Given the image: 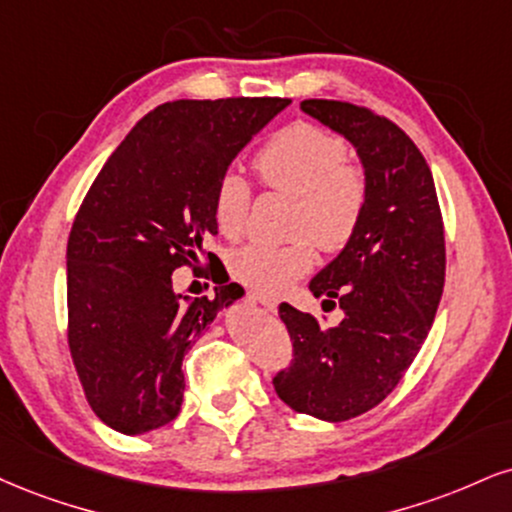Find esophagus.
Listing matches in <instances>:
<instances>
[{"label":"esophagus","mask_w":512,"mask_h":512,"mask_svg":"<svg viewBox=\"0 0 512 512\" xmlns=\"http://www.w3.org/2000/svg\"><path fill=\"white\" fill-rule=\"evenodd\" d=\"M250 298H255L257 303L267 307V310L276 312V305H279V300H276V295H269V293H262V291H250Z\"/></svg>","instance_id":"obj_1"}]
</instances>
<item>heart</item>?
Wrapping results in <instances>:
<instances>
[{
    "instance_id": "obj_1",
    "label": "heart",
    "mask_w": 512,
    "mask_h": 512,
    "mask_svg": "<svg viewBox=\"0 0 512 512\" xmlns=\"http://www.w3.org/2000/svg\"><path fill=\"white\" fill-rule=\"evenodd\" d=\"M262 186L293 197L291 243L243 245L231 255V274L260 291H281L315 264L316 240L324 252L346 248L367 205V176L348 159L336 133L315 123H291L276 131L252 159ZM252 190L243 176L224 174L214 190L212 214L226 238H238L248 224Z\"/></svg>"
}]
</instances>
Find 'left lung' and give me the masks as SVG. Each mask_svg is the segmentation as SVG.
Instances as JSON below:
<instances>
[{"instance_id":"obj_1","label":"left lung","mask_w":512,"mask_h":512,"mask_svg":"<svg viewBox=\"0 0 512 512\" xmlns=\"http://www.w3.org/2000/svg\"><path fill=\"white\" fill-rule=\"evenodd\" d=\"M305 114L355 145L367 176L360 226L310 291L341 307L338 326L281 303L293 343L276 372L286 405L343 422L379 405L420 353L446 279V240L434 178L417 145L386 116L338 100H305Z\"/></svg>"}]
</instances>
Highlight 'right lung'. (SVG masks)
<instances>
[{"label": "right lung", "instance_id": "right-lung-1", "mask_svg": "<svg viewBox=\"0 0 512 512\" xmlns=\"http://www.w3.org/2000/svg\"><path fill=\"white\" fill-rule=\"evenodd\" d=\"M291 100H176L143 116L116 147L73 219L66 248L69 350L92 412L121 434H145L181 412L183 357L243 295L174 291L176 269L202 274L214 255L212 205L233 157ZM214 281V276H212Z\"/></svg>", "mask_w": 512, "mask_h": 512}]
</instances>
